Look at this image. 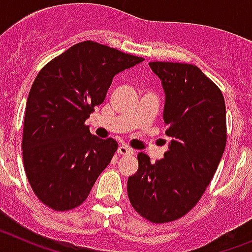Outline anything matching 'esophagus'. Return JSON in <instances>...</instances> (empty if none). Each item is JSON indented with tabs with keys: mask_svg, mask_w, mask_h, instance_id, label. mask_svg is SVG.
I'll list each match as a JSON object with an SVG mask.
<instances>
[{
	"mask_svg": "<svg viewBox=\"0 0 252 252\" xmlns=\"http://www.w3.org/2000/svg\"><path fill=\"white\" fill-rule=\"evenodd\" d=\"M117 151H119L120 155H130V154H133L132 149H130L128 146H126V145L120 146L119 150H117Z\"/></svg>",
	"mask_w": 252,
	"mask_h": 252,
	"instance_id": "1",
	"label": "esophagus"
}]
</instances>
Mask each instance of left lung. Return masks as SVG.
Here are the masks:
<instances>
[{"mask_svg": "<svg viewBox=\"0 0 252 252\" xmlns=\"http://www.w3.org/2000/svg\"><path fill=\"white\" fill-rule=\"evenodd\" d=\"M165 92L162 119L170 137L164 158L151 162L137 155L127 194L139 215L154 223L183 217L211 183L226 146V106L222 92L192 64L151 62Z\"/></svg>", "mask_w": 252, "mask_h": 252, "instance_id": "obj_1", "label": "left lung"}]
</instances>
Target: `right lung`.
Returning a JSON list of instances; mask_svg holds the SVG:
<instances>
[{"mask_svg": "<svg viewBox=\"0 0 252 252\" xmlns=\"http://www.w3.org/2000/svg\"><path fill=\"white\" fill-rule=\"evenodd\" d=\"M144 58L82 41L49 62L26 102L22 158L31 188L45 206L69 211L83 203L117 150L84 122L104 101L116 74Z\"/></svg>", "mask_w": 252, "mask_h": 252, "instance_id": "obj_1", "label": "right lung"}]
</instances>
